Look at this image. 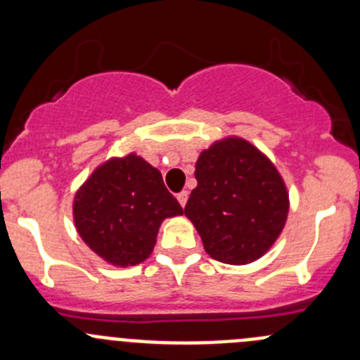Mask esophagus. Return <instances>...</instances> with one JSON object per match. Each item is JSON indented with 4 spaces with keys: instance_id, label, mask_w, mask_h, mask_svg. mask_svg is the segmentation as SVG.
<instances>
[{
    "instance_id": "esophagus-1",
    "label": "esophagus",
    "mask_w": 360,
    "mask_h": 360,
    "mask_svg": "<svg viewBox=\"0 0 360 360\" xmlns=\"http://www.w3.org/2000/svg\"><path fill=\"white\" fill-rule=\"evenodd\" d=\"M188 191H181V193H177V200H179V203H181V207H184L186 205V202H188Z\"/></svg>"
}]
</instances>
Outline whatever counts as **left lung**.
<instances>
[{"label": "left lung", "instance_id": "obj_1", "mask_svg": "<svg viewBox=\"0 0 360 360\" xmlns=\"http://www.w3.org/2000/svg\"><path fill=\"white\" fill-rule=\"evenodd\" d=\"M195 177L184 214L205 252L228 264L268 252L289 212L288 188L274 163L245 139L226 137L202 151Z\"/></svg>", "mask_w": 360, "mask_h": 360}]
</instances>
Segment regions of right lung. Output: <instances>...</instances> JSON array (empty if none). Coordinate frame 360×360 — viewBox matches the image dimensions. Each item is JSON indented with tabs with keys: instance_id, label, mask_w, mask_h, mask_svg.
<instances>
[{
	"instance_id": "right-lung-1",
	"label": "right lung",
	"mask_w": 360,
	"mask_h": 360,
	"mask_svg": "<svg viewBox=\"0 0 360 360\" xmlns=\"http://www.w3.org/2000/svg\"><path fill=\"white\" fill-rule=\"evenodd\" d=\"M183 207L158 169L130 153L97 167L72 202L76 230L86 245L115 266H134L153 252L165 217Z\"/></svg>"
}]
</instances>
